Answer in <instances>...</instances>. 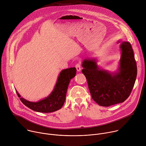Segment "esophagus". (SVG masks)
<instances>
[{
    "instance_id": "34e87169",
    "label": "esophagus",
    "mask_w": 146,
    "mask_h": 146,
    "mask_svg": "<svg viewBox=\"0 0 146 146\" xmlns=\"http://www.w3.org/2000/svg\"><path fill=\"white\" fill-rule=\"evenodd\" d=\"M76 69H77V71L78 72H80L81 71V64H80V63L76 64Z\"/></svg>"
}]
</instances>
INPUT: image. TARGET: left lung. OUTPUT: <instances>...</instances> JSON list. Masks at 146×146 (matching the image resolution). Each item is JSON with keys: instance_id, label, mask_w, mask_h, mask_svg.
<instances>
[{"instance_id": "1", "label": "left lung", "mask_w": 146, "mask_h": 146, "mask_svg": "<svg viewBox=\"0 0 146 146\" xmlns=\"http://www.w3.org/2000/svg\"><path fill=\"white\" fill-rule=\"evenodd\" d=\"M120 58L116 72L101 68L95 58L82 61V73L86 77L93 100L100 106L109 107L124 102L131 94L134 86L137 66L133 51L129 42L121 39Z\"/></svg>"}]
</instances>
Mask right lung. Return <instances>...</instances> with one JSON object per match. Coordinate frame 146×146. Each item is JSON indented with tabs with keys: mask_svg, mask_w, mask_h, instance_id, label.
Here are the masks:
<instances>
[{
	"mask_svg": "<svg viewBox=\"0 0 146 146\" xmlns=\"http://www.w3.org/2000/svg\"><path fill=\"white\" fill-rule=\"evenodd\" d=\"M76 74V68L63 69L60 73L56 84L50 94L42 100L36 102L28 101L17 93L22 103L30 109L43 113H50L59 110L63 106L69 82Z\"/></svg>",
	"mask_w": 146,
	"mask_h": 146,
	"instance_id": "add662e5",
	"label": "right lung"
}]
</instances>
